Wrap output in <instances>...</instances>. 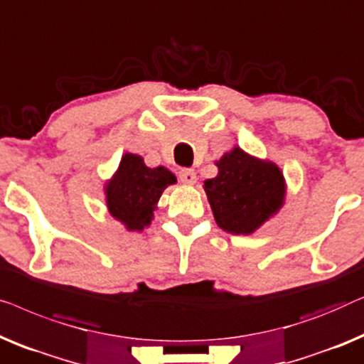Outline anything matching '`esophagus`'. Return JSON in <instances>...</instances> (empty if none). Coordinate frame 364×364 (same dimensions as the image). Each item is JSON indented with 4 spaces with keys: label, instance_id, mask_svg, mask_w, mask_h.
Here are the masks:
<instances>
[{
    "label": "esophagus",
    "instance_id": "esophagus-1",
    "mask_svg": "<svg viewBox=\"0 0 364 364\" xmlns=\"http://www.w3.org/2000/svg\"><path fill=\"white\" fill-rule=\"evenodd\" d=\"M180 180L184 184H194V183H196V180H198L196 171L191 170V168H183V170L180 171Z\"/></svg>",
    "mask_w": 364,
    "mask_h": 364
}]
</instances>
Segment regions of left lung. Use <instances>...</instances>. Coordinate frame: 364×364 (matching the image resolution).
I'll return each instance as SVG.
<instances>
[{"instance_id":"left-lung-1","label":"left lung","mask_w":364,"mask_h":364,"mask_svg":"<svg viewBox=\"0 0 364 364\" xmlns=\"http://www.w3.org/2000/svg\"><path fill=\"white\" fill-rule=\"evenodd\" d=\"M218 176L204 181L216 224L231 234L249 235L280 211L285 203L284 173L234 146L216 161Z\"/></svg>"}]
</instances>
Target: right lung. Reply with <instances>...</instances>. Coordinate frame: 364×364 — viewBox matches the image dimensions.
<instances>
[{"label":"right lung","mask_w":364,"mask_h":364,"mask_svg":"<svg viewBox=\"0 0 364 364\" xmlns=\"http://www.w3.org/2000/svg\"><path fill=\"white\" fill-rule=\"evenodd\" d=\"M175 183L176 176L168 168H148L140 155L125 153L104 186L107 208L127 231L141 232L151 224L163 191Z\"/></svg>","instance_id":"add662e5"}]
</instances>
